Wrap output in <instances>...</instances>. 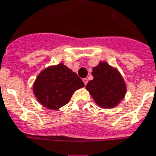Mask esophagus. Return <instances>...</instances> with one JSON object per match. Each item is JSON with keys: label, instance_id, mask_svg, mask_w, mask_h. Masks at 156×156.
I'll list each match as a JSON object with an SVG mask.
<instances>
[{"label": "esophagus", "instance_id": "esophagus-1", "mask_svg": "<svg viewBox=\"0 0 156 156\" xmlns=\"http://www.w3.org/2000/svg\"><path fill=\"white\" fill-rule=\"evenodd\" d=\"M83 82H84L85 85H87V83H88V79H87V78H84V79H83Z\"/></svg>", "mask_w": 156, "mask_h": 156}]
</instances>
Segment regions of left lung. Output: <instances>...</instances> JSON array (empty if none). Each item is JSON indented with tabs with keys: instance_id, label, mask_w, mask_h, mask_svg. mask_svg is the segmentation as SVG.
<instances>
[{
	"instance_id": "left-lung-1",
	"label": "left lung",
	"mask_w": 156,
	"mask_h": 156,
	"mask_svg": "<svg viewBox=\"0 0 156 156\" xmlns=\"http://www.w3.org/2000/svg\"><path fill=\"white\" fill-rule=\"evenodd\" d=\"M94 79L86 85L94 100L99 107L112 108L123 99L127 88L122 77L107 62H99L93 68Z\"/></svg>"
}]
</instances>
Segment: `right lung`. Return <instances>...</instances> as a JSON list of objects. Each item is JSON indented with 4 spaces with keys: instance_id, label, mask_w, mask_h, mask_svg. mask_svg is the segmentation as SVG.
Instances as JSON below:
<instances>
[{
    "instance_id": "add662e5",
    "label": "right lung",
    "mask_w": 156,
    "mask_h": 156,
    "mask_svg": "<svg viewBox=\"0 0 156 156\" xmlns=\"http://www.w3.org/2000/svg\"><path fill=\"white\" fill-rule=\"evenodd\" d=\"M84 86L76 72L60 63L41 71L34 84V94L43 106L54 110L66 105L74 92Z\"/></svg>"
}]
</instances>
